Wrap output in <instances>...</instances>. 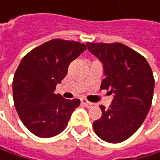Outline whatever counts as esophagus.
Segmentation results:
<instances>
[{"label": "esophagus", "mask_w": 160, "mask_h": 160, "mask_svg": "<svg viewBox=\"0 0 160 160\" xmlns=\"http://www.w3.org/2000/svg\"><path fill=\"white\" fill-rule=\"evenodd\" d=\"M82 102L84 104V106H85L86 108H88L94 107V103H93V102H88V101L85 100V99H82Z\"/></svg>", "instance_id": "1"}]
</instances>
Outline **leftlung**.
<instances>
[{"instance_id":"left-lung-1","label":"left lung","mask_w":160,"mask_h":160,"mask_svg":"<svg viewBox=\"0 0 160 160\" xmlns=\"http://www.w3.org/2000/svg\"><path fill=\"white\" fill-rule=\"evenodd\" d=\"M103 65L101 89L113 94L108 108L100 106L102 117L93 123L95 133L109 143L130 138L151 108L155 78L144 57L121 43H86Z\"/></svg>"}]
</instances>
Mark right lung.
I'll return each instance as SVG.
<instances>
[{
    "instance_id": "1",
    "label": "right lung",
    "mask_w": 160,
    "mask_h": 160,
    "mask_svg": "<svg viewBox=\"0 0 160 160\" xmlns=\"http://www.w3.org/2000/svg\"><path fill=\"white\" fill-rule=\"evenodd\" d=\"M86 49L79 42L52 39L21 60L13 78V100L21 121L34 135H58L79 106L78 99L66 100L54 94V90L68 72L69 64Z\"/></svg>"
}]
</instances>
